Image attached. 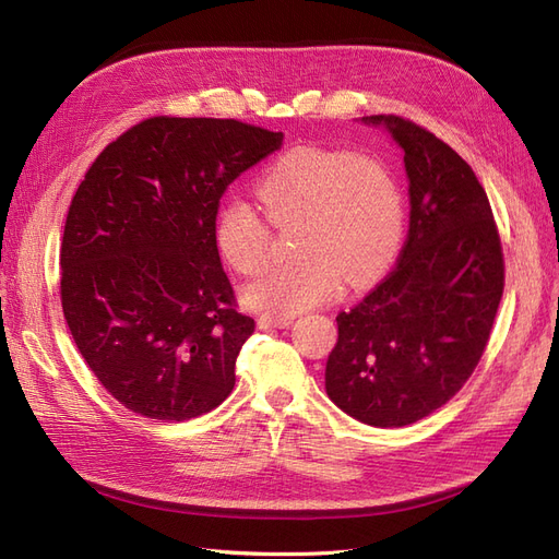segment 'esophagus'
Returning a JSON list of instances; mask_svg holds the SVG:
<instances>
[{
  "instance_id": "34e87169",
  "label": "esophagus",
  "mask_w": 559,
  "mask_h": 559,
  "mask_svg": "<svg viewBox=\"0 0 559 559\" xmlns=\"http://www.w3.org/2000/svg\"><path fill=\"white\" fill-rule=\"evenodd\" d=\"M259 329H286L289 324H294V317H270V314H261L257 319Z\"/></svg>"
}]
</instances>
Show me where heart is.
I'll list each match as a JSON object with an SVG mask.
<instances>
[{
  "instance_id": "1",
  "label": "heart",
  "mask_w": 559,
  "mask_h": 559,
  "mask_svg": "<svg viewBox=\"0 0 559 559\" xmlns=\"http://www.w3.org/2000/svg\"><path fill=\"white\" fill-rule=\"evenodd\" d=\"M259 198L280 228L302 226L300 263L270 267L242 289L245 306L294 317L337 296L343 280L361 286L394 261L405 233L401 183L376 158L347 148L300 146L282 156L259 181ZM216 247L242 275L267 263L270 228L242 200L216 216Z\"/></svg>"
}]
</instances>
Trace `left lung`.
Masks as SVG:
<instances>
[{"instance_id": "1", "label": "left lung", "mask_w": 559, "mask_h": 559, "mask_svg": "<svg viewBox=\"0 0 559 559\" xmlns=\"http://www.w3.org/2000/svg\"><path fill=\"white\" fill-rule=\"evenodd\" d=\"M403 148L411 228L396 267L341 312L326 394L349 417L394 429L445 405L478 366L503 294V253L468 163L401 116H364Z\"/></svg>"}]
</instances>
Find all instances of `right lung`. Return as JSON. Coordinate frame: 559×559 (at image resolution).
Instances as JSON below:
<instances>
[{"label":"right lung","instance_id":"add662e5","mask_svg":"<svg viewBox=\"0 0 559 559\" xmlns=\"http://www.w3.org/2000/svg\"><path fill=\"white\" fill-rule=\"evenodd\" d=\"M282 140L235 118L154 116L79 183L60 249L62 312L128 411L183 421L233 392L253 319L235 310L218 259V200Z\"/></svg>","mask_w":559,"mask_h":559}]
</instances>
